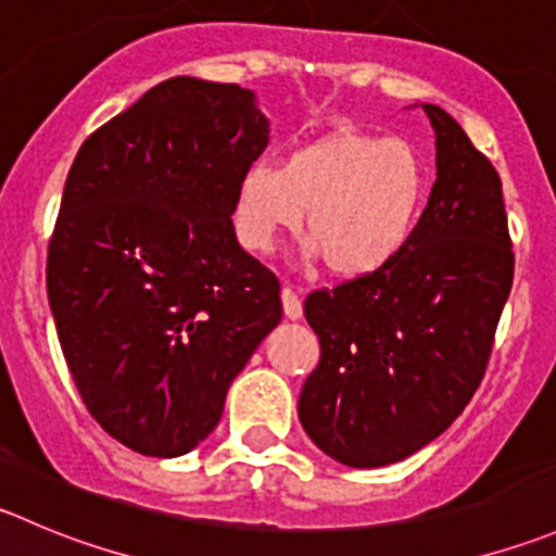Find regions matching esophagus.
Wrapping results in <instances>:
<instances>
[{
  "instance_id": "34e87169",
  "label": "esophagus",
  "mask_w": 556,
  "mask_h": 556,
  "mask_svg": "<svg viewBox=\"0 0 556 556\" xmlns=\"http://www.w3.org/2000/svg\"><path fill=\"white\" fill-rule=\"evenodd\" d=\"M282 309H285V317H290V320H299V317L304 315L301 295L295 293L293 288H282Z\"/></svg>"
}]
</instances>
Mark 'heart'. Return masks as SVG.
<instances>
[{"instance_id":"1","label":"heart","mask_w":556,"mask_h":556,"mask_svg":"<svg viewBox=\"0 0 556 556\" xmlns=\"http://www.w3.org/2000/svg\"><path fill=\"white\" fill-rule=\"evenodd\" d=\"M427 190V165L413 143L337 129L293 149L282 165H247L236 181L233 230L244 250L268 252L306 208L312 255L337 277H366L404 250Z\"/></svg>"}]
</instances>
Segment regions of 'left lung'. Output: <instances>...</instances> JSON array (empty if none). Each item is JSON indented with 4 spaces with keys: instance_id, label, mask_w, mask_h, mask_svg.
Wrapping results in <instances>:
<instances>
[{
    "instance_id": "8db88e82",
    "label": "left lung",
    "mask_w": 556,
    "mask_h": 556,
    "mask_svg": "<svg viewBox=\"0 0 556 556\" xmlns=\"http://www.w3.org/2000/svg\"><path fill=\"white\" fill-rule=\"evenodd\" d=\"M424 111L438 181L404 250L304 301L320 361L301 388V427L348 467L407 459L459 418L514 285L500 174L443 108Z\"/></svg>"
}]
</instances>
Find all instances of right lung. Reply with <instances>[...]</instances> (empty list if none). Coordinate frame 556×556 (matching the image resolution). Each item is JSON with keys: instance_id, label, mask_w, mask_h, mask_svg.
<instances>
[{"instance_id": "1", "label": "right lung", "mask_w": 556, "mask_h": 556, "mask_svg": "<svg viewBox=\"0 0 556 556\" xmlns=\"http://www.w3.org/2000/svg\"><path fill=\"white\" fill-rule=\"evenodd\" d=\"M268 122L239 84L170 78L84 141L48 241L59 344L97 424L143 456L214 432L282 320L279 279L241 250L233 195Z\"/></svg>"}]
</instances>
